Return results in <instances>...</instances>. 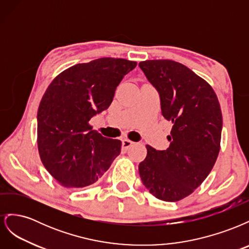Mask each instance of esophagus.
Segmentation results:
<instances>
[{"mask_svg": "<svg viewBox=\"0 0 249 249\" xmlns=\"http://www.w3.org/2000/svg\"><path fill=\"white\" fill-rule=\"evenodd\" d=\"M133 144H134V142L129 140V139H123L122 140V147H123L124 150H127Z\"/></svg>", "mask_w": 249, "mask_h": 249, "instance_id": "obj_1", "label": "esophagus"}]
</instances>
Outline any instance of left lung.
Returning <instances> with one entry per match:
<instances>
[{
	"label": "left lung",
	"mask_w": 249,
	"mask_h": 249,
	"mask_svg": "<svg viewBox=\"0 0 249 249\" xmlns=\"http://www.w3.org/2000/svg\"><path fill=\"white\" fill-rule=\"evenodd\" d=\"M159 93L162 115L173 124L166 150L146 145L139 175L149 192L178 201L206 179L220 149L222 115L213 88L187 66L172 60L139 63Z\"/></svg>",
	"instance_id": "8db88e82"
}]
</instances>
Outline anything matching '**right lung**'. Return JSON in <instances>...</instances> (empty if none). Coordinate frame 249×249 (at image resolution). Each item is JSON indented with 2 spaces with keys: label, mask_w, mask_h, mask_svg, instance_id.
Wrapping results in <instances>:
<instances>
[{
  "label": "right lung",
  "mask_w": 249,
  "mask_h": 249,
  "mask_svg": "<svg viewBox=\"0 0 249 249\" xmlns=\"http://www.w3.org/2000/svg\"><path fill=\"white\" fill-rule=\"evenodd\" d=\"M136 65L95 59L65 70L48 87L37 112V143L44 167L62 186L95 183L120 154V140L102 136L88 122L109 108L116 87Z\"/></svg>",
  "instance_id": "add662e5"
}]
</instances>
